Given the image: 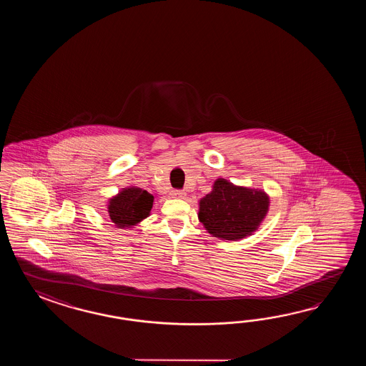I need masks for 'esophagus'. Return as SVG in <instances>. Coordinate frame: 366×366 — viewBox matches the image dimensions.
<instances>
[{"mask_svg": "<svg viewBox=\"0 0 366 366\" xmlns=\"http://www.w3.org/2000/svg\"><path fill=\"white\" fill-rule=\"evenodd\" d=\"M172 196L175 197V199H184L186 197V192L180 191V189H174V191H172Z\"/></svg>", "mask_w": 366, "mask_h": 366, "instance_id": "1", "label": "esophagus"}]
</instances>
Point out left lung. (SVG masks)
<instances>
[{"label": "left lung", "instance_id": "left-lung-1", "mask_svg": "<svg viewBox=\"0 0 366 366\" xmlns=\"http://www.w3.org/2000/svg\"><path fill=\"white\" fill-rule=\"evenodd\" d=\"M268 205L269 197L263 191L217 179L212 192L200 200L199 219L212 235L235 241L257 230Z\"/></svg>", "mask_w": 366, "mask_h": 366}]
</instances>
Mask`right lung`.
<instances>
[{"mask_svg": "<svg viewBox=\"0 0 366 366\" xmlns=\"http://www.w3.org/2000/svg\"><path fill=\"white\" fill-rule=\"evenodd\" d=\"M154 196L137 187L125 188L109 200V214L111 221L120 227L136 225L149 216Z\"/></svg>", "mask_w": 366, "mask_h": 366, "instance_id": "add662e5", "label": "right lung"}]
</instances>
